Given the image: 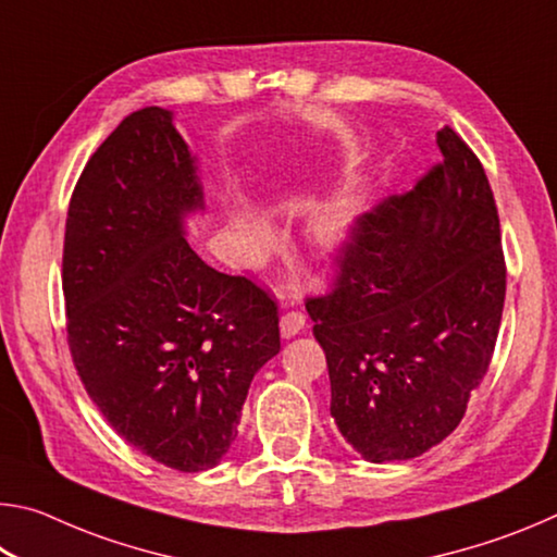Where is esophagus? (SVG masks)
<instances>
[{
	"instance_id": "obj_1",
	"label": "esophagus",
	"mask_w": 557,
	"mask_h": 557,
	"mask_svg": "<svg viewBox=\"0 0 557 557\" xmlns=\"http://www.w3.org/2000/svg\"><path fill=\"white\" fill-rule=\"evenodd\" d=\"M301 329H305V314H301V312L282 314V319H280V334H282V338L297 336Z\"/></svg>"
}]
</instances>
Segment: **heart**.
I'll use <instances>...</instances> for the list:
<instances>
[{
    "label": "heart",
    "mask_w": 557,
    "mask_h": 557,
    "mask_svg": "<svg viewBox=\"0 0 557 557\" xmlns=\"http://www.w3.org/2000/svg\"><path fill=\"white\" fill-rule=\"evenodd\" d=\"M369 203V186L363 178H351L342 186H336L326 199L319 201L312 213H309L307 231L312 235V240L319 248L338 250L344 243L351 240V235L358 228V221ZM233 231L240 235L243 243H248L250 248H265L270 240L268 223L248 209L235 211L231 219Z\"/></svg>",
    "instance_id": "1"
}]
</instances>
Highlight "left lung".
Here are the masks:
<instances>
[{
    "label": "left lung",
    "mask_w": 557,
    "mask_h": 557,
    "mask_svg": "<svg viewBox=\"0 0 557 557\" xmlns=\"http://www.w3.org/2000/svg\"><path fill=\"white\" fill-rule=\"evenodd\" d=\"M410 194L363 213L332 295L307 299L332 418L373 465L420 457L461 418L492 361L506 297L492 186L455 129Z\"/></svg>",
    "instance_id": "obj_1"
}]
</instances>
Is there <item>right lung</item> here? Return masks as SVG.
<instances>
[{
    "mask_svg": "<svg viewBox=\"0 0 557 557\" xmlns=\"http://www.w3.org/2000/svg\"><path fill=\"white\" fill-rule=\"evenodd\" d=\"M199 157L174 112H132L98 147L65 219L75 369L122 440L178 471L219 465L256 373L280 354L277 305L188 245Z\"/></svg>",
    "mask_w": 557,
    "mask_h": 557,
    "instance_id": "right-lung-1",
    "label": "right lung"
}]
</instances>
